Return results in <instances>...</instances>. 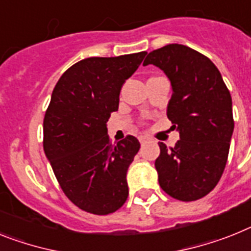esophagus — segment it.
<instances>
[{
  "label": "esophagus",
  "instance_id": "esophagus-1",
  "mask_svg": "<svg viewBox=\"0 0 251 251\" xmlns=\"http://www.w3.org/2000/svg\"><path fill=\"white\" fill-rule=\"evenodd\" d=\"M139 140H140V143L142 144H144V143H147L149 140L148 136H145V135H142V136H139Z\"/></svg>",
  "mask_w": 251,
  "mask_h": 251
}]
</instances>
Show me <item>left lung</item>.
<instances>
[{"mask_svg":"<svg viewBox=\"0 0 251 251\" xmlns=\"http://www.w3.org/2000/svg\"><path fill=\"white\" fill-rule=\"evenodd\" d=\"M151 64L171 81L167 117L180 132L174 148L158 143V182L177 201H198L213 190L226 167L235 126L231 94L216 65L190 47L151 50L143 62Z\"/></svg>","mask_w":251,"mask_h":251,"instance_id":"1","label":"left lung"}]
</instances>
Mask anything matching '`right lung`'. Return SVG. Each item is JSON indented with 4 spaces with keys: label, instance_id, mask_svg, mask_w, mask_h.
<instances>
[{
    "label": "right lung",
    "instance_id": "right-lung-1",
    "mask_svg": "<svg viewBox=\"0 0 251 251\" xmlns=\"http://www.w3.org/2000/svg\"><path fill=\"white\" fill-rule=\"evenodd\" d=\"M145 54L81 60L52 92L43 121L44 153L65 195L88 213H113L129 195L126 174L140 143L127 135L113 145L107 121Z\"/></svg>",
    "mask_w": 251,
    "mask_h": 251
}]
</instances>
